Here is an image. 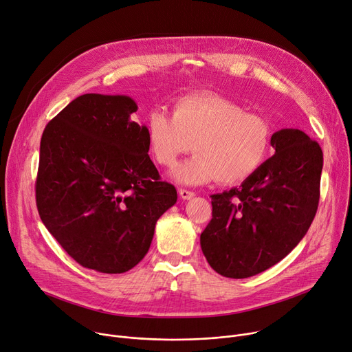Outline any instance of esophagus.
I'll use <instances>...</instances> for the list:
<instances>
[{"instance_id":"34e87169","label":"esophagus","mask_w":352,"mask_h":352,"mask_svg":"<svg viewBox=\"0 0 352 352\" xmlns=\"http://www.w3.org/2000/svg\"><path fill=\"white\" fill-rule=\"evenodd\" d=\"M179 196L183 199V200H190L196 196L195 192H190L187 190V188H179Z\"/></svg>"}]
</instances>
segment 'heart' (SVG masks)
Segmentation results:
<instances>
[{"mask_svg": "<svg viewBox=\"0 0 352 352\" xmlns=\"http://www.w3.org/2000/svg\"><path fill=\"white\" fill-rule=\"evenodd\" d=\"M146 138L159 165L170 168L179 156L197 153L173 170L184 184L217 180L234 184L252 176L272 146V128L259 114L214 94L179 98L172 116L152 110L146 118Z\"/></svg>", "mask_w": 352, "mask_h": 352, "instance_id": "1", "label": "heart"}]
</instances>
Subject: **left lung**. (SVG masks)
<instances>
[{
	"label": "left lung",
	"instance_id": "1",
	"mask_svg": "<svg viewBox=\"0 0 352 352\" xmlns=\"http://www.w3.org/2000/svg\"><path fill=\"white\" fill-rule=\"evenodd\" d=\"M275 155L239 187L211 196L212 219L200 235L215 272L258 275L282 261L306 235L317 211L322 151L300 129L272 135Z\"/></svg>",
	"mask_w": 352,
	"mask_h": 352
}]
</instances>
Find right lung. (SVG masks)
Here are the masks:
<instances>
[{
  "mask_svg": "<svg viewBox=\"0 0 352 352\" xmlns=\"http://www.w3.org/2000/svg\"><path fill=\"white\" fill-rule=\"evenodd\" d=\"M128 96L83 94L45 128L36 177L41 220L82 266L124 274L149 251L159 217L177 200L160 182L146 126Z\"/></svg>",
  "mask_w": 352,
  "mask_h": 352,
  "instance_id": "add662e5",
  "label": "right lung"
}]
</instances>
